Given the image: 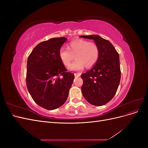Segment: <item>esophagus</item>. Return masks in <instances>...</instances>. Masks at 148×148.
<instances>
[{"label": "esophagus", "mask_w": 148, "mask_h": 148, "mask_svg": "<svg viewBox=\"0 0 148 148\" xmlns=\"http://www.w3.org/2000/svg\"><path fill=\"white\" fill-rule=\"evenodd\" d=\"M74 75H75V77H79L80 75H81V73H74Z\"/></svg>", "instance_id": "obj_1"}]
</instances>
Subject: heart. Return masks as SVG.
<instances>
[{
  "instance_id": "b5f03b06",
  "label": "heart",
  "mask_w": 148,
  "mask_h": 148,
  "mask_svg": "<svg viewBox=\"0 0 148 148\" xmlns=\"http://www.w3.org/2000/svg\"><path fill=\"white\" fill-rule=\"evenodd\" d=\"M68 69L71 71L82 70L84 66L91 68L95 66L99 57V49L95 42L86 40L77 39L69 43L68 47H62L59 51V57L64 65L68 66L74 59Z\"/></svg>"
}]
</instances>
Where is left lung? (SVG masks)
<instances>
[{
	"mask_svg": "<svg viewBox=\"0 0 148 148\" xmlns=\"http://www.w3.org/2000/svg\"><path fill=\"white\" fill-rule=\"evenodd\" d=\"M93 39L99 49V57L92 68L82 73V91L84 97L91 104L101 106L115 96L120 81L119 55L108 40L98 35L81 36Z\"/></svg>",
	"mask_w": 148,
	"mask_h": 148,
	"instance_id": "8db88e82",
	"label": "left lung"
}]
</instances>
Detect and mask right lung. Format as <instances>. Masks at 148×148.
Instances as JSON below:
<instances>
[{"instance_id":"obj_1","label":"right lung","mask_w":148,"mask_h":148,"mask_svg":"<svg viewBox=\"0 0 148 148\" xmlns=\"http://www.w3.org/2000/svg\"><path fill=\"white\" fill-rule=\"evenodd\" d=\"M66 39L55 38L41 42L28 58L26 86L34 102L47 110L64 104L75 78L59 57V51Z\"/></svg>"}]
</instances>
